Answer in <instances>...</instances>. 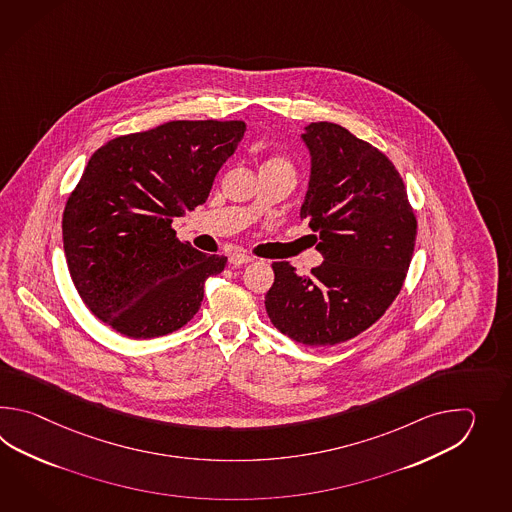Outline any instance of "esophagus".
<instances>
[{"mask_svg":"<svg viewBox=\"0 0 512 512\" xmlns=\"http://www.w3.org/2000/svg\"><path fill=\"white\" fill-rule=\"evenodd\" d=\"M252 260H254V258H252L251 254H247V252H232L229 256L230 263H232V265H238V267Z\"/></svg>","mask_w":512,"mask_h":512,"instance_id":"obj_1","label":"esophagus"}]
</instances>
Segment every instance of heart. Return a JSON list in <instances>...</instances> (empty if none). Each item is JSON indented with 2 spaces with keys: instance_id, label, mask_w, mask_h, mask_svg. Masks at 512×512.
<instances>
[{
  "instance_id": "heart-1",
  "label": "heart",
  "mask_w": 512,
  "mask_h": 512,
  "mask_svg": "<svg viewBox=\"0 0 512 512\" xmlns=\"http://www.w3.org/2000/svg\"><path fill=\"white\" fill-rule=\"evenodd\" d=\"M261 170H289V172H293V164H291V161H289L287 157H283V155H271V157L263 163Z\"/></svg>"
}]
</instances>
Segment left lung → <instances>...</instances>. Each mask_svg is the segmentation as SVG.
I'll list each match as a JSON object with an SVG mask.
<instances>
[{"mask_svg": "<svg viewBox=\"0 0 512 512\" xmlns=\"http://www.w3.org/2000/svg\"><path fill=\"white\" fill-rule=\"evenodd\" d=\"M313 157L302 205L324 261L298 276L274 261L265 309L276 329L305 346H335L381 318L403 289L417 219L403 177L370 142L333 122H311Z\"/></svg>", "mask_w": 512, "mask_h": 512, "instance_id": "1", "label": "left lung"}]
</instances>
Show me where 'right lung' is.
I'll return each mask as SVG.
<instances>
[{"mask_svg":"<svg viewBox=\"0 0 512 512\" xmlns=\"http://www.w3.org/2000/svg\"><path fill=\"white\" fill-rule=\"evenodd\" d=\"M245 128L243 120H170L91 155L67 197L64 251L82 302L120 335L163 337L185 326L205 280L225 269V256L177 240L172 221L207 201Z\"/></svg>","mask_w":512,"mask_h":512,"instance_id":"1","label":"right lung"}]
</instances>
